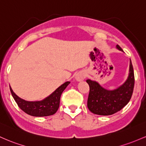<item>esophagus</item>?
Masks as SVG:
<instances>
[{"mask_svg":"<svg viewBox=\"0 0 146 146\" xmlns=\"http://www.w3.org/2000/svg\"><path fill=\"white\" fill-rule=\"evenodd\" d=\"M86 77V73L83 72H79L76 74V76H75V78L77 81H83V80L85 79V78Z\"/></svg>","mask_w":146,"mask_h":146,"instance_id":"esophagus-1","label":"esophagus"}]
</instances>
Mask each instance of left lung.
Here are the masks:
<instances>
[{"label": "left lung", "instance_id": "left-lung-1", "mask_svg": "<svg viewBox=\"0 0 146 146\" xmlns=\"http://www.w3.org/2000/svg\"><path fill=\"white\" fill-rule=\"evenodd\" d=\"M117 48L123 52L119 45H117ZM86 82L90 86L88 108L90 112L103 116L111 115L119 112L128 104L133 93L135 75L131 60L128 77L125 83L117 89L108 90L96 81L90 79H88Z\"/></svg>", "mask_w": 146, "mask_h": 146}]
</instances>
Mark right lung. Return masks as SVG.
<instances>
[{"instance_id": "add662e5", "label": "right lung", "mask_w": 146, "mask_h": 146, "mask_svg": "<svg viewBox=\"0 0 146 146\" xmlns=\"http://www.w3.org/2000/svg\"><path fill=\"white\" fill-rule=\"evenodd\" d=\"M70 83V81L65 82L50 96L39 101H27L21 99L13 92L10 86L9 88L16 104L26 114L33 117H47L53 115L58 110L60 105V96Z\"/></svg>"}]
</instances>
